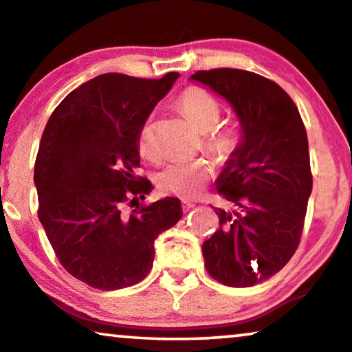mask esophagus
I'll list each match as a JSON object with an SVG mask.
<instances>
[{"mask_svg": "<svg viewBox=\"0 0 352 352\" xmlns=\"http://www.w3.org/2000/svg\"><path fill=\"white\" fill-rule=\"evenodd\" d=\"M181 206H183V210H184V212H188V210H191L192 208H194V204H192V202H189V201H183V202H181Z\"/></svg>", "mask_w": 352, "mask_h": 352, "instance_id": "1", "label": "esophagus"}]
</instances>
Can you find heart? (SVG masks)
I'll return each instance as SVG.
<instances>
[{
    "label": "heart",
    "instance_id": "1",
    "mask_svg": "<svg viewBox=\"0 0 352 352\" xmlns=\"http://www.w3.org/2000/svg\"><path fill=\"white\" fill-rule=\"evenodd\" d=\"M177 105L199 131H204L202 144L214 158L227 161L241 146L239 128L232 125L217 126L222 115L221 102L201 87H188L177 98ZM153 115L143 122L138 133V151L143 158L156 161L160 150L153 135ZM214 175L212 163L204 158L175 160L168 163L156 176L161 192L191 199L197 196Z\"/></svg>",
    "mask_w": 352,
    "mask_h": 352
}]
</instances>
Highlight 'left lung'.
Listing matches in <instances>:
<instances>
[{"instance_id":"left-lung-1","label":"left lung","mask_w":352,"mask_h":352,"mask_svg":"<svg viewBox=\"0 0 352 352\" xmlns=\"http://www.w3.org/2000/svg\"><path fill=\"white\" fill-rule=\"evenodd\" d=\"M194 80L229 100L243 138L217 179L230 209L202 243L208 274L229 287H254L298 249L313 188L308 136L292 97L270 78L242 69L197 70Z\"/></svg>"}]
</instances>
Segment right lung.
<instances>
[{"mask_svg":"<svg viewBox=\"0 0 352 352\" xmlns=\"http://www.w3.org/2000/svg\"><path fill=\"white\" fill-rule=\"evenodd\" d=\"M177 77L103 74L72 90L44 128L37 217L60 265L97 290L142 282L155 239L183 217L176 197L140 202L151 184L136 175L140 128Z\"/></svg>","mask_w":352,"mask_h":352,"instance_id":"obj_1","label":"right lung"}]
</instances>
